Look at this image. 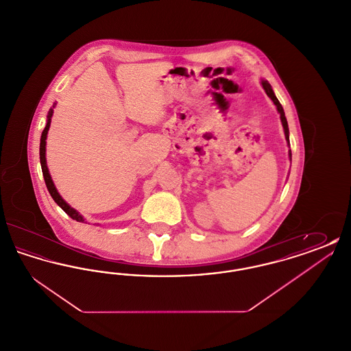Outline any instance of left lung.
I'll list each match as a JSON object with an SVG mask.
<instances>
[{
	"instance_id": "1",
	"label": "left lung",
	"mask_w": 351,
	"mask_h": 351,
	"mask_svg": "<svg viewBox=\"0 0 351 351\" xmlns=\"http://www.w3.org/2000/svg\"><path fill=\"white\" fill-rule=\"evenodd\" d=\"M261 84H262L263 89H265V92L267 93L268 97H269V99L272 100V102L275 104L278 113L280 114V121H282V125H283L284 135H285L287 143H288V146H289V130H288V122H287V118H285V114H284L283 106H282V104L279 102V100L276 99V96H275V93H274V90H272V86L269 85L267 80L262 79ZM288 156H289V160H292V152H291V150L288 151Z\"/></svg>"
}]
</instances>
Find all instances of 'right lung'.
Here are the masks:
<instances>
[{
	"instance_id": "add662e5",
	"label": "right lung",
	"mask_w": 351,
	"mask_h": 351,
	"mask_svg": "<svg viewBox=\"0 0 351 351\" xmlns=\"http://www.w3.org/2000/svg\"><path fill=\"white\" fill-rule=\"evenodd\" d=\"M55 105L56 104H53V106L51 108L50 110H49V114H47V123H46V128H45V130L42 132V136H40V146H39V158H40V166H42V172H43V178H45V182H46V185H47V189H49V192H50L51 197L53 199V201L67 213L69 217L72 218V219H76L77 222H85V219H84L83 216L76 210V209H73L68 202L63 200V197L59 195V192H58V189H56V186H55V184L52 182V179H51L50 171H49V167H47V162H46V139H47V133H49V130H50V125H51V117H52V114H53V108H55Z\"/></svg>"
}]
</instances>
